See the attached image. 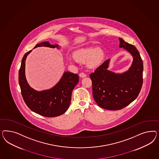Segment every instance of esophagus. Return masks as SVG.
I'll return each instance as SVG.
<instances>
[{"instance_id":"obj_1","label":"esophagus","mask_w":159,"mask_h":159,"mask_svg":"<svg viewBox=\"0 0 159 159\" xmlns=\"http://www.w3.org/2000/svg\"><path fill=\"white\" fill-rule=\"evenodd\" d=\"M79 76L80 77H82V78H83V77H86V74H85L83 72L80 73L79 74Z\"/></svg>"}]
</instances>
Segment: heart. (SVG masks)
<instances>
[{
	"label": "heart",
	"instance_id": "heart-1",
	"mask_svg": "<svg viewBox=\"0 0 159 159\" xmlns=\"http://www.w3.org/2000/svg\"><path fill=\"white\" fill-rule=\"evenodd\" d=\"M104 58V52L101 48L92 46L80 48L74 52L73 57H68L69 61L73 62L76 59L79 61L84 62L87 60V64L90 67L97 66L101 62Z\"/></svg>",
	"mask_w": 159,
	"mask_h": 159
}]
</instances>
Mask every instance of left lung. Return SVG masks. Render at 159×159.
Here are the masks:
<instances>
[{
    "instance_id": "8db88e82",
    "label": "left lung",
    "mask_w": 159,
    "mask_h": 159,
    "mask_svg": "<svg viewBox=\"0 0 159 159\" xmlns=\"http://www.w3.org/2000/svg\"><path fill=\"white\" fill-rule=\"evenodd\" d=\"M120 48L132 55L129 70L123 73L108 70L110 59L106 61L90 75L93 95L98 106L108 110H119L128 106L138 96L143 84V61L134 45L119 38Z\"/></svg>"
}]
</instances>
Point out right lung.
<instances>
[{
	"instance_id": "obj_1",
	"label": "right lung",
	"mask_w": 159,
	"mask_h": 159,
	"mask_svg": "<svg viewBox=\"0 0 159 159\" xmlns=\"http://www.w3.org/2000/svg\"><path fill=\"white\" fill-rule=\"evenodd\" d=\"M39 47L59 48L58 44L51 45L47 41L37 44L34 48ZM31 51L25 53L19 72V82L24 102L31 111L39 115L46 117L61 116L67 111L70 106L73 89L79 82V76L65 72L52 88L41 92L34 90L29 86L25 76V61Z\"/></svg>"
}]
</instances>
